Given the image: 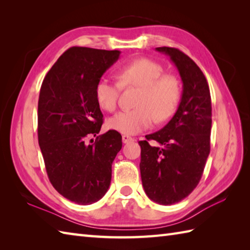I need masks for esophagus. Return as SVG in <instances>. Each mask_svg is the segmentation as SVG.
<instances>
[{
    "label": "esophagus",
    "mask_w": 250,
    "mask_h": 250,
    "mask_svg": "<svg viewBox=\"0 0 250 250\" xmlns=\"http://www.w3.org/2000/svg\"><path fill=\"white\" fill-rule=\"evenodd\" d=\"M131 141H133V137H131L129 135H122V142L125 143V144H126V143H129Z\"/></svg>",
    "instance_id": "obj_1"
}]
</instances>
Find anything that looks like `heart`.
Instances as JSON below:
<instances>
[{
	"label": "heart",
	"instance_id": "b5f03b06",
	"mask_svg": "<svg viewBox=\"0 0 250 250\" xmlns=\"http://www.w3.org/2000/svg\"><path fill=\"white\" fill-rule=\"evenodd\" d=\"M119 83L103 77L95 86L99 105L107 111H114L118 104L121 87H140L137 107L125 109L107 120L108 128L124 134H136L157 121L171 117L182 98V84L173 74H163L158 62L139 58L122 65L117 72Z\"/></svg>",
	"mask_w": 250,
	"mask_h": 250
}]
</instances>
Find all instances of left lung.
Listing matches in <instances>:
<instances>
[{"instance_id":"left-lung-1","label":"left lung","mask_w":250,"mask_h":250,"mask_svg":"<svg viewBox=\"0 0 250 250\" xmlns=\"http://www.w3.org/2000/svg\"><path fill=\"white\" fill-rule=\"evenodd\" d=\"M169 57L183 82L182 100L167 125L141 141V177L148 198L161 205L178 203L192 192L210 151L211 100L200 67L179 49L158 47ZM156 140L159 146L149 145Z\"/></svg>"}]
</instances>
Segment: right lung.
I'll list each match as a JSON object with an SVG mask.
<instances>
[{
	"label": "right lung",
	"mask_w": 250,
	"mask_h": 250,
	"mask_svg": "<svg viewBox=\"0 0 250 250\" xmlns=\"http://www.w3.org/2000/svg\"><path fill=\"white\" fill-rule=\"evenodd\" d=\"M119 55V50L72 47L41 87L37 134L47 175L58 192L81 205L92 204L107 192L111 164L122 147L115 130L97 136L93 144L86 143L103 124L95 86Z\"/></svg>",
	"instance_id": "add662e5"
}]
</instances>
